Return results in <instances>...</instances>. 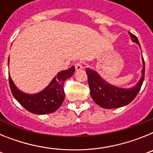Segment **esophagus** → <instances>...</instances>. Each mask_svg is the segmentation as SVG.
I'll return each mask as SVG.
<instances>
[{
	"label": "esophagus",
	"mask_w": 153,
	"mask_h": 153,
	"mask_svg": "<svg viewBox=\"0 0 153 153\" xmlns=\"http://www.w3.org/2000/svg\"><path fill=\"white\" fill-rule=\"evenodd\" d=\"M74 66H75L76 70H80L83 68V64H82L81 62H76V63H75Z\"/></svg>",
	"instance_id": "obj_1"
}]
</instances>
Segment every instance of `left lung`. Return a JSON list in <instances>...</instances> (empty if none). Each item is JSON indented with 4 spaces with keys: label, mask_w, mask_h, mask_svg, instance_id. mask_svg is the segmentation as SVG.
Here are the masks:
<instances>
[{
    "label": "left lung",
    "mask_w": 153,
    "mask_h": 153,
    "mask_svg": "<svg viewBox=\"0 0 153 153\" xmlns=\"http://www.w3.org/2000/svg\"><path fill=\"white\" fill-rule=\"evenodd\" d=\"M131 40L140 46V42L134 34L129 32ZM142 76L139 82L131 88H120L109 84L105 79H102L95 70L90 68L86 69L88 77V83L90 86V95L93 101L104 109H114L120 108L130 103L141 89L144 76H145V62L143 56Z\"/></svg>",
    "instance_id": "obj_1"
}]
</instances>
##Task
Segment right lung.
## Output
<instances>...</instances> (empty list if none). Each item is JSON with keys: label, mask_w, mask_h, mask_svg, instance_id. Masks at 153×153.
I'll use <instances>...</instances> for the list:
<instances>
[{"label": "right lung", "mask_w": 153, "mask_h": 153, "mask_svg": "<svg viewBox=\"0 0 153 153\" xmlns=\"http://www.w3.org/2000/svg\"><path fill=\"white\" fill-rule=\"evenodd\" d=\"M9 63V59H8ZM75 67L59 72L45 89L35 94H28L21 91L13 83L9 75V84L14 98L21 106L34 114L53 113L61 106L65 98L63 83L74 74Z\"/></svg>", "instance_id": "1"}]
</instances>
